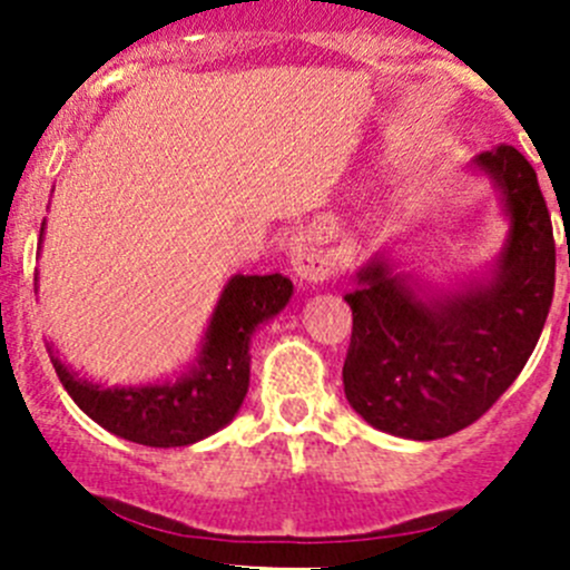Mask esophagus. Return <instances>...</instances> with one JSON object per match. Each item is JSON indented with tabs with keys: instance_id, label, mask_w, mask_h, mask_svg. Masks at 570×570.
I'll list each match as a JSON object with an SVG mask.
<instances>
[{
	"instance_id": "34e87169",
	"label": "esophagus",
	"mask_w": 570,
	"mask_h": 570,
	"mask_svg": "<svg viewBox=\"0 0 570 570\" xmlns=\"http://www.w3.org/2000/svg\"><path fill=\"white\" fill-rule=\"evenodd\" d=\"M336 219L331 214H320L312 225H308L306 239L297 242L292 247V267L308 284H323L331 275L340 269V256L334 250H325V242L334 239Z\"/></svg>"
}]
</instances>
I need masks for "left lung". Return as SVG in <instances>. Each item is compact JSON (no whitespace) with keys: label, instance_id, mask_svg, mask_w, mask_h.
<instances>
[{"label":"left lung","instance_id":"left-lung-1","mask_svg":"<svg viewBox=\"0 0 570 570\" xmlns=\"http://www.w3.org/2000/svg\"><path fill=\"white\" fill-rule=\"evenodd\" d=\"M501 191L510 236L493 275L425 292L375 256L345 295L353 312L342 384L373 429L440 440L482 417L518 379L554 297V230L532 164L510 145L479 153Z\"/></svg>","mask_w":570,"mask_h":570}]
</instances>
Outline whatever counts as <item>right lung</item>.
I'll list each match as a JSON object with an SVG mask.
<instances>
[{
    "label": "right lung",
    "mask_w": 570,
    "mask_h": 570,
    "mask_svg": "<svg viewBox=\"0 0 570 570\" xmlns=\"http://www.w3.org/2000/svg\"><path fill=\"white\" fill-rule=\"evenodd\" d=\"M289 297L292 281L284 275H234L214 308L197 364L164 384L99 386L77 379L60 358H49L71 401L94 423L130 443L180 449L212 438L236 417L250 384L253 331L273 320Z\"/></svg>",
    "instance_id": "obj_1"
}]
</instances>
